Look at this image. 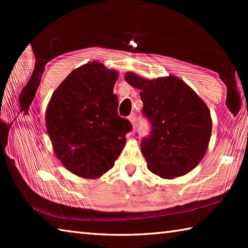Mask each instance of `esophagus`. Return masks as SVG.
I'll list each match as a JSON object with an SVG mask.
<instances>
[{"mask_svg":"<svg viewBox=\"0 0 248 248\" xmlns=\"http://www.w3.org/2000/svg\"><path fill=\"white\" fill-rule=\"evenodd\" d=\"M129 121L131 123L132 128L137 127V116H136V114H131L129 116Z\"/></svg>","mask_w":248,"mask_h":248,"instance_id":"esophagus-1","label":"esophagus"}]
</instances>
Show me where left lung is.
<instances>
[{
	"label": "left lung",
	"mask_w": 248,
	"mask_h": 248,
	"mask_svg": "<svg viewBox=\"0 0 248 248\" xmlns=\"http://www.w3.org/2000/svg\"><path fill=\"white\" fill-rule=\"evenodd\" d=\"M124 78L141 91L142 114L152 124L150 137L141 142L149 170L164 179L189 173L204 156L211 138L207 105L175 75L146 79L127 72Z\"/></svg>",
	"instance_id": "obj_1"
}]
</instances>
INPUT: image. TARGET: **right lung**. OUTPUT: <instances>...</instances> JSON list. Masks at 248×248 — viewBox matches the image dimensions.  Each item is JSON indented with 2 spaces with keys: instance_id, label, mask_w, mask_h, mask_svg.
<instances>
[{
  "instance_id": "right-lung-1",
  "label": "right lung",
  "mask_w": 248,
  "mask_h": 248,
  "mask_svg": "<svg viewBox=\"0 0 248 248\" xmlns=\"http://www.w3.org/2000/svg\"><path fill=\"white\" fill-rule=\"evenodd\" d=\"M116 70L92 61L73 70L53 92L46 127L57 157L71 173L98 178L112 169L131 130L118 115Z\"/></svg>"
}]
</instances>
